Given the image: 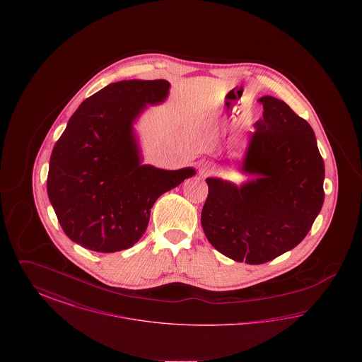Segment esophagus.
Masks as SVG:
<instances>
[{
  "mask_svg": "<svg viewBox=\"0 0 362 362\" xmlns=\"http://www.w3.org/2000/svg\"><path fill=\"white\" fill-rule=\"evenodd\" d=\"M214 173H216V165L211 164V163H204V164L199 167V175H201L202 177L210 176V175H213Z\"/></svg>",
  "mask_w": 362,
  "mask_h": 362,
  "instance_id": "esophagus-1",
  "label": "esophagus"
}]
</instances>
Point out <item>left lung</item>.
Returning a JSON list of instances; mask_svg holds the SVG:
<instances>
[{
    "label": "left lung",
    "instance_id": "obj_1",
    "mask_svg": "<svg viewBox=\"0 0 362 362\" xmlns=\"http://www.w3.org/2000/svg\"><path fill=\"white\" fill-rule=\"evenodd\" d=\"M241 171L255 175L236 186L207 177L201 224L210 244L236 262L262 264L307 236L325 201V161L310 123L273 96L259 99Z\"/></svg>",
    "mask_w": 362,
    "mask_h": 362
}]
</instances>
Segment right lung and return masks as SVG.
<instances>
[{
    "label": "right lung",
    "instance_id": "1",
    "mask_svg": "<svg viewBox=\"0 0 362 362\" xmlns=\"http://www.w3.org/2000/svg\"><path fill=\"white\" fill-rule=\"evenodd\" d=\"M165 80L112 83L71 115L50 157L47 194L70 240L117 252L145 233L157 198L195 175L142 165L133 123L168 96Z\"/></svg>",
    "mask_w": 362,
    "mask_h": 362
}]
</instances>
